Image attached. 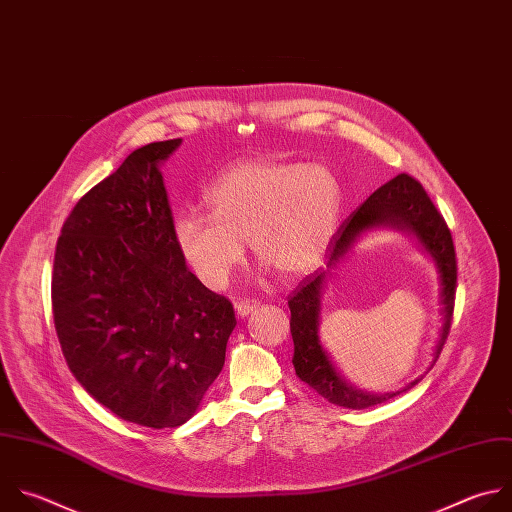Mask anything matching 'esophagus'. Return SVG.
I'll list each match as a JSON object with an SVG mask.
<instances>
[{
  "instance_id": "esophagus-1",
  "label": "esophagus",
  "mask_w": 512,
  "mask_h": 512,
  "mask_svg": "<svg viewBox=\"0 0 512 512\" xmlns=\"http://www.w3.org/2000/svg\"><path fill=\"white\" fill-rule=\"evenodd\" d=\"M257 301H239L235 303V311H237V317H247L253 309H257Z\"/></svg>"
}]
</instances>
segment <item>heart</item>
Returning <instances> with one entry per match:
<instances>
[{"label":"heart","mask_w":512,"mask_h":512,"mask_svg":"<svg viewBox=\"0 0 512 512\" xmlns=\"http://www.w3.org/2000/svg\"><path fill=\"white\" fill-rule=\"evenodd\" d=\"M209 217L185 215L175 245L197 281L221 291L251 253L283 279L311 275L331 245L342 195L325 166L247 160L227 168L207 191Z\"/></svg>","instance_id":"obj_1"}]
</instances>
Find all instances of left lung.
I'll return each instance as SVG.
<instances>
[{"instance_id":"obj_1","label":"left lung","mask_w":512,"mask_h":512,"mask_svg":"<svg viewBox=\"0 0 512 512\" xmlns=\"http://www.w3.org/2000/svg\"><path fill=\"white\" fill-rule=\"evenodd\" d=\"M396 229L408 235H414L420 247L432 257L438 279H440V313L442 327L434 350L430 368L436 364L442 346L448 337L452 311H454V291H456V253L450 229L446 227L442 215L436 211L434 203L426 195L424 187L402 173L382 185L376 193L362 203L358 211L339 227L331 241V253L327 267L307 275L295 293L289 299L291 309V337H293V368L301 382L313 388L319 396L335 406H344L352 410H362L388 402L390 398L408 392L420 380L416 378L398 392L372 394L352 386L342 374L337 372L329 354L325 352L319 337V319H321V295L331 271L346 259L354 243L372 229Z\"/></svg>"}]
</instances>
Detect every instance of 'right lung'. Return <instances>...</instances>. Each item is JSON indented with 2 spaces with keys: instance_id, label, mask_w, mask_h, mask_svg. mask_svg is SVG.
I'll use <instances>...</instances> for the list:
<instances>
[{
  "instance_id": "1",
  "label": "right lung",
  "mask_w": 512,
  "mask_h": 512,
  "mask_svg": "<svg viewBox=\"0 0 512 512\" xmlns=\"http://www.w3.org/2000/svg\"><path fill=\"white\" fill-rule=\"evenodd\" d=\"M181 138L136 148L62 227L52 309L70 372L104 408L177 428L201 406L237 325L229 299L187 269L160 175Z\"/></svg>"
}]
</instances>
